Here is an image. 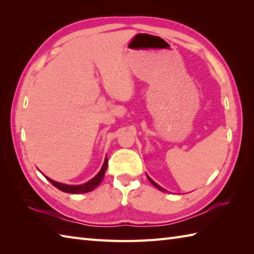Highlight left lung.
I'll list each match as a JSON object with an SVG mask.
<instances>
[{
    "instance_id": "1",
    "label": "left lung",
    "mask_w": 254,
    "mask_h": 254,
    "mask_svg": "<svg viewBox=\"0 0 254 254\" xmlns=\"http://www.w3.org/2000/svg\"><path fill=\"white\" fill-rule=\"evenodd\" d=\"M147 178H148V180L150 181V183H152V185H154V186H155L156 188H157V189H159V190H160V191H165V189H163V188H161L160 186H158V185H157V183H156V182H154V181H153L152 179H150V178H149L148 176H147Z\"/></svg>"
}]
</instances>
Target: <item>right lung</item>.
Listing matches in <instances>:
<instances>
[{"label":"right lung","mask_w":254,"mask_h":254,"mask_svg":"<svg viewBox=\"0 0 254 254\" xmlns=\"http://www.w3.org/2000/svg\"><path fill=\"white\" fill-rule=\"evenodd\" d=\"M107 167H108V158L106 157L105 159V163L104 166H102V168L100 169V171L98 172V175L96 177H94L93 179L89 180L88 182L84 183V185H79V186H68V185H64V183H60V182H57V181H53L51 180L50 178H47V180H49L53 186L56 188H58L59 190H61L63 192H66V193H73V194H78V193H86V192H90L93 191L95 188L98 187L102 179H104V176H105V172L107 170Z\"/></svg>","instance_id":"1"}]
</instances>
